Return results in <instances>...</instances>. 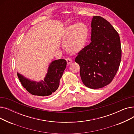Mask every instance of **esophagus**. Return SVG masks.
Wrapping results in <instances>:
<instances>
[{
	"instance_id": "1",
	"label": "esophagus",
	"mask_w": 134,
	"mask_h": 134,
	"mask_svg": "<svg viewBox=\"0 0 134 134\" xmlns=\"http://www.w3.org/2000/svg\"><path fill=\"white\" fill-rule=\"evenodd\" d=\"M66 61H67V64L68 65H70V64H71L72 63V59L71 58H66Z\"/></svg>"
}]
</instances>
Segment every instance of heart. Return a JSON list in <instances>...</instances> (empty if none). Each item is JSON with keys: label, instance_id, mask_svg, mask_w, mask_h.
Segmentation results:
<instances>
[{"label": "heart", "instance_id": "heart-1", "mask_svg": "<svg viewBox=\"0 0 134 134\" xmlns=\"http://www.w3.org/2000/svg\"><path fill=\"white\" fill-rule=\"evenodd\" d=\"M87 26L82 23L66 26L62 31L63 47L69 52H79L85 47L88 37Z\"/></svg>", "mask_w": 134, "mask_h": 134}]
</instances>
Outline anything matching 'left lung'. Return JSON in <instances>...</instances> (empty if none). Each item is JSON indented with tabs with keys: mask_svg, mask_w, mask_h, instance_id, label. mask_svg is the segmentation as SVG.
Masks as SVG:
<instances>
[{
	"mask_svg": "<svg viewBox=\"0 0 134 134\" xmlns=\"http://www.w3.org/2000/svg\"><path fill=\"white\" fill-rule=\"evenodd\" d=\"M91 43L79 52L75 61L86 87L97 89L109 84L120 65L121 41L118 32L103 17L93 16L91 21Z\"/></svg>",
	"mask_w": 134,
	"mask_h": 134,
	"instance_id": "left-lung-1",
	"label": "left lung"
}]
</instances>
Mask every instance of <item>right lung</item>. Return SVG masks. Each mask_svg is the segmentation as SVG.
Wrapping results in <instances>:
<instances>
[{
    "instance_id": "obj_1",
    "label": "right lung",
    "mask_w": 134,
    "mask_h": 134,
    "mask_svg": "<svg viewBox=\"0 0 134 134\" xmlns=\"http://www.w3.org/2000/svg\"><path fill=\"white\" fill-rule=\"evenodd\" d=\"M65 59L53 61L49 65L47 72L43 80L36 81L26 78L17 72L18 78L22 86L32 95L48 96L58 90L60 79L66 67Z\"/></svg>"
}]
</instances>
